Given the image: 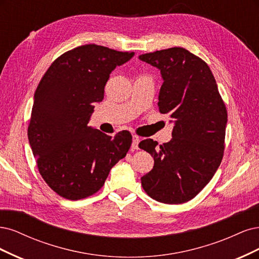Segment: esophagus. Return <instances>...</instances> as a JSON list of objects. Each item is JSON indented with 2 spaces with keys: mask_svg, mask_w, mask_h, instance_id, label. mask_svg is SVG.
Segmentation results:
<instances>
[{
  "mask_svg": "<svg viewBox=\"0 0 259 259\" xmlns=\"http://www.w3.org/2000/svg\"><path fill=\"white\" fill-rule=\"evenodd\" d=\"M140 141H141L140 137H138V136L132 137V145H131L132 149H138L139 148V142Z\"/></svg>",
  "mask_w": 259,
  "mask_h": 259,
  "instance_id": "esophagus-1",
  "label": "esophagus"
}]
</instances>
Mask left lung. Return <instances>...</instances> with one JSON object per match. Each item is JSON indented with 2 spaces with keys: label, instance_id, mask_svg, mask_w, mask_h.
Here are the masks:
<instances>
[{
  "label": "left lung",
  "instance_id": "8db88e82",
  "mask_svg": "<svg viewBox=\"0 0 259 259\" xmlns=\"http://www.w3.org/2000/svg\"><path fill=\"white\" fill-rule=\"evenodd\" d=\"M139 58L160 70L158 106L174 120L168 143L140 142L139 147L155 161L153 170L141 178L142 187L156 201L184 203L204 188L222 162L226 105L208 65L187 49L172 47Z\"/></svg>",
  "mask_w": 259,
  "mask_h": 259
}]
</instances>
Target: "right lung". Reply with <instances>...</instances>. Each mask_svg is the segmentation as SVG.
Returning <instances> with one entry per match:
<instances>
[{"label": "right lung", "mask_w": 259, "mask_h": 259, "mask_svg": "<svg viewBox=\"0 0 259 259\" xmlns=\"http://www.w3.org/2000/svg\"><path fill=\"white\" fill-rule=\"evenodd\" d=\"M131 52L88 44L59 56L34 94L28 138L39 174L69 200L93 196L132 143L127 130L114 138L88 126L95 103L104 98L111 72Z\"/></svg>", "instance_id": "1"}]
</instances>
